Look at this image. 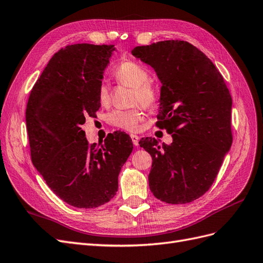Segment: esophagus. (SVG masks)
<instances>
[{
  "label": "esophagus",
  "instance_id": "obj_1",
  "mask_svg": "<svg viewBox=\"0 0 263 263\" xmlns=\"http://www.w3.org/2000/svg\"><path fill=\"white\" fill-rule=\"evenodd\" d=\"M130 138H132V141H133L134 146H138V142H139V137L137 136V135H134V134H132V135H130Z\"/></svg>",
  "mask_w": 263,
  "mask_h": 263
}]
</instances>
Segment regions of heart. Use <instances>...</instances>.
I'll return each mask as SVG.
<instances>
[{
    "label": "heart",
    "mask_w": 263,
    "mask_h": 263,
    "mask_svg": "<svg viewBox=\"0 0 263 263\" xmlns=\"http://www.w3.org/2000/svg\"><path fill=\"white\" fill-rule=\"evenodd\" d=\"M114 77L117 82L133 89V105L139 104L144 108H151L156 105V89L148 82L149 74L146 69L138 63L129 60L122 62L116 68ZM98 99L102 104H107L109 101V90L105 82H101L98 87ZM144 117L145 114L139 106L130 109H114L107 115L108 122L113 126L128 132L137 130Z\"/></svg>",
    "instance_id": "b5f03b06"
}]
</instances>
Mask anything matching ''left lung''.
I'll list each match as a JSON object with an SVG mask.
<instances>
[{
	"mask_svg": "<svg viewBox=\"0 0 263 263\" xmlns=\"http://www.w3.org/2000/svg\"><path fill=\"white\" fill-rule=\"evenodd\" d=\"M133 55L161 82L157 126L172 134L170 145L139 141L153 158L149 187L169 204H185L208 192L233 142V101L224 78L195 46L164 41L137 46Z\"/></svg>",
	"mask_w": 263,
	"mask_h": 263,
	"instance_id": "obj_1",
	"label": "left lung"
}]
</instances>
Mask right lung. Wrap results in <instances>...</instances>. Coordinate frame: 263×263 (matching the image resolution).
Returning <instances> with one entry per match:
<instances>
[{"label":"right lung","mask_w":263,"mask_h":263,"mask_svg":"<svg viewBox=\"0 0 263 263\" xmlns=\"http://www.w3.org/2000/svg\"><path fill=\"white\" fill-rule=\"evenodd\" d=\"M114 45L76 44L55 52L30 91L26 126L31 161L52 192L71 206L94 209L118 190L133 151L124 133L90 145L81 126L101 107L98 87Z\"/></svg>","instance_id":"right-lung-1"}]
</instances>
